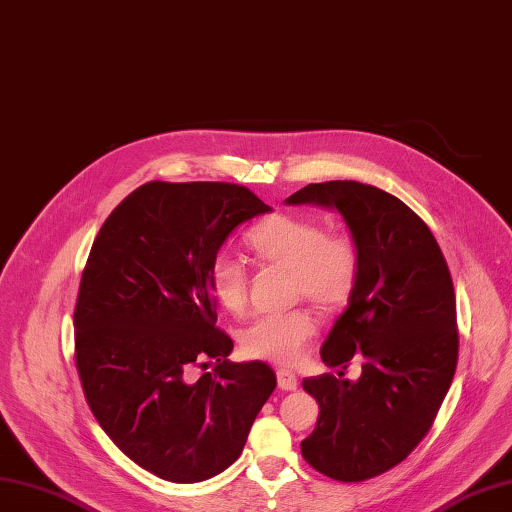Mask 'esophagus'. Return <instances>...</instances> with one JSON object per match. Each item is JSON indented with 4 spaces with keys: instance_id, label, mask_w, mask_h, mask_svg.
I'll use <instances>...</instances> for the list:
<instances>
[{
    "instance_id": "34e87169",
    "label": "esophagus",
    "mask_w": 512,
    "mask_h": 512,
    "mask_svg": "<svg viewBox=\"0 0 512 512\" xmlns=\"http://www.w3.org/2000/svg\"><path fill=\"white\" fill-rule=\"evenodd\" d=\"M276 379H278V387L282 391H295L299 387V381H297L295 372L286 370V368H278L276 370Z\"/></svg>"
}]
</instances>
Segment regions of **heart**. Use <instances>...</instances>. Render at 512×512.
Listing matches in <instances>:
<instances>
[{
    "mask_svg": "<svg viewBox=\"0 0 512 512\" xmlns=\"http://www.w3.org/2000/svg\"><path fill=\"white\" fill-rule=\"evenodd\" d=\"M253 253L293 274V293L322 311L345 307L360 280V247L349 232H328L318 219L274 213L249 236ZM209 284L219 305L240 314L249 301V272L234 255H219ZM316 335V322L305 309L257 316L240 332V347L249 358L295 364Z\"/></svg>",
    "mask_w": 512,
    "mask_h": 512,
    "instance_id": "obj_1",
    "label": "heart"
}]
</instances>
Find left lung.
Instances as JSON below:
<instances>
[{"instance_id": "obj_1", "label": "left lung", "mask_w": 512, "mask_h": 512, "mask_svg": "<svg viewBox=\"0 0 512 512\" xmlns=\"http://www.w3.org/2000/svg\"><path fill=\"white\" fill-rule=\"evenodd\" d=\"M288 205L337 209L360 247V280L322 345L335 374L303 381L316 397V429L303 458L322 475L358 483L408 458L433 425L458 362L456 297L429 226L397 196L368 184H309ZM358 357L355 384L342 370Z\"/></svg>"}]
</instances>
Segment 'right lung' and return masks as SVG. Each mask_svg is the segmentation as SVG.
<instances>
[{
	"label": "right lung",
	"instance_id": "add662e5",
	"mask_svg": "<svg viewBox=\"0 0 512 512\" xmlns=\"http://www.w3.org/2000/svg\"><path fill=\"white\" fill-rule=\"evenodd\" d=\"M268 211L238 184L148 182L108 215L87 257L75 307L85 399L115 446L165 481L226 471L276 389L268 364L228 362L234 343L215 328L209 284L232 230Z\"/></svg>",
	"mask_w": 512,
	"mask_h": 512
}]
</instances>
